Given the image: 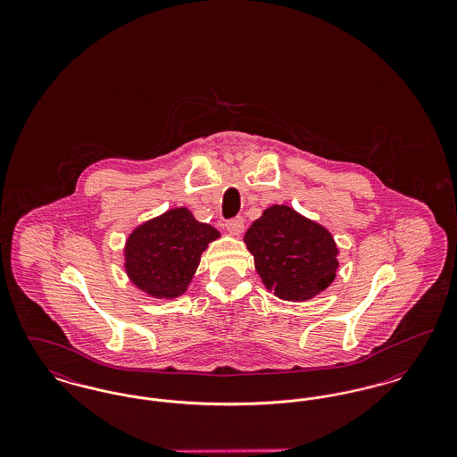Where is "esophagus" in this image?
<instances>
[{
    "instance_id": "34e87169",
    "label": "esophagus",
    "mask_w": 457,
    "mask_h": 457,
    "mask_svg": "<svg viewBox=\"0 0 457 457\" xmlns=\"http://www.w3.org/2000/svg\"><path fill=\"white\" fill-rule=\"evenodd\" d=\"M243 228H245V220H243V218L229 219V220L226 222V229H228L231 235H235V237H238V235L243 233Z\"/></svg>"
}]
</instances>
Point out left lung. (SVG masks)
Wrapping results in <instances>:
<instances>
[{
    "label": "left lung",
    "instance_id": "obj_1",
    "mask_svg": "<svg viewBox=\"0 0 457 457\" xmlns=\"http://www.w3.org/2000/svg\"><path fill=\"white\" fill-rule=\"evenodd\" d=\"M245 243L269 291L286 302H306L330 286L339 267L337 246L324 226L287 205L263 211Z\"/></svg>",
    "mask_w": 457,
    "mask_h": 457
}]
</instances>
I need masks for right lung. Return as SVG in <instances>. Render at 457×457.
<instances>
[{
	"mask_svg": "<svg viewBox=\"0 0 457 457\" xmlns=\"http://www.w3.org/2000/svg\"><path fill=\"white\" fill-rule=\"evenodd\" d=\"M219 237L188 209H171L133 229L125 246L127 274L151 296L176 298L187 291L202 252Z\"/></svg>",
	"mask_w": 457,
	"mask_h": 457,
	"instance_id": "1",
	"label": "right lung"
}]
</instances>
